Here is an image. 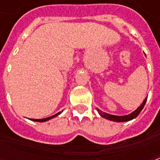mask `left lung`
<instances>
[{
    "label": "left lung",
    "instance_id": "8db88e82",
    "mask_svg": "<svg viewBox=\"0 0 160 160\" xmlns=\"http://www.w3.org/2000/svg\"><path fill=\"white\" fill-rule=\"evenodd\" d=\"M147 98H145V100L143 101V103L141 104V106H139L134 112H132L131 114L127 115V116H114V115H111L108 114V113H105V112H103V111H101L99 109H97V111L102 118H105V119H108V120L114 121V122H128V121H130L132 120V119L135 118L138 115L140 114V112L141 111V110L144 108L145 104H146V102H147Z\"/></svg>",
    "mask_w": 160,
    "mask_h": 160
}]
</instances>
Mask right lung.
I'll list each match as a JSON object with an SVG mask.
<instances>
[{
  "label": "right lung",
  "instance_id": "obj_1",
  "mask_svg": "<svg viewBox=\"0 0 160 160\" xmlns=\"http://www.w3.org/2000/svg\"><path fill=\"white\" fill-rule=\"evenodd\" d=\"M60 113H61V112H58L57 114L54 115V116H52V117H49V118H42V119H32V120L36 121V122H45V121H48L49 120V119H51V118H55V117H56V116H58Z\"/></svg>",
  "mask_w": 160,
  "mask_h": 160
}]
</instances>
